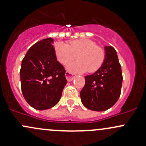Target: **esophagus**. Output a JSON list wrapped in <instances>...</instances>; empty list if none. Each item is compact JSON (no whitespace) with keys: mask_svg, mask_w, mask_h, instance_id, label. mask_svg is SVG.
<instances>
[{"mask_svg":"<svg viewBox=\"0 0 146 146\" xmlns=\"http://www.w3.org/2000/svg\"><path fill=\"white\" fill-rule=\"evenodd\" d=\"M65 77H66L67 81H72L74 79V76L72 74L68 72H65Z\"/></svg>","mask_w":146,"mask_h":146,"instance_id":"1","label":"esophagus"}]
</instances>
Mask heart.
<instances>
[{
	"label": "heart",
	"mask_w": 146,
	"mask_h": 146,
	"mask_svg": "<svg viewBox=\"0 0 146 146\" xmlns=\"http://www.w3.org/2000/svg\"><path fill=\"white\" fill-rule=\"evenodd\" d=\"M55 54L62 65L77 58L76 62L69 63L67 70L72 73H92L98 70L105 59V51L89 39L74 40L68 44L58 42L55 46Z\"/></svg>",
	"instance_id": "b5f03b06"
}]
</instances>
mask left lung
Instances as JSON below:
<instances>
[{
    "label": "left lung",
    "instance_id": "1",
    "mask_svg": "<svg viewBox=\"0 0 146 146\" xmlns=\"http://www.w3.org/2000/svg\"><path fill=\"white\" fill-rule=\"evenodd\" d=\"M104 51L102 65L94 74L85 76L86 84L80 92L82 104L92 111L110 109L121 92L123 75L116 51L111 46H105Z\"/></svg>",
    "mask_w": 146,
    "mask_h": 146
}]
</instances>
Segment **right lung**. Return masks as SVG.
Wrapping results in <instances>:
<instances>
[{
    "label": "right lung",
    "mask_w": 146,
    "mask_h": 146,
    "mask_svg": "<svg viewBox=\"0 0 146 146\" xmlns=\"http://www.w3.org/2000/svg\"><path fill=\"white\" fill-rule=\"evenodd\" d=\"M54 42L51 37L36 42L21 62L23 98L37 110H46L57 104L67 83L65 69L56 58Z\"/></svg>",
    "instance_id": "add662e5"
}]
</instances>
